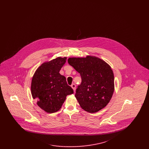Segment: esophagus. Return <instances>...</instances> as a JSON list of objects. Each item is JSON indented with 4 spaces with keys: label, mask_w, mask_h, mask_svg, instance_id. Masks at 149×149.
<instances>
[{
    "label": "esophagus",
    "mask_w": 149,
    "mask_h": 149,
    "mask_svg": "<svg viewBox=\"0 0 149 149\" xmlns=\"http://www.w3.org/2000/svg\"><path fill=\"white\" fill-rule=\"evenodd\" d=\"M71 88L73 89V90H74V91L75 92V89H76V85L75 84H72L71 85Z\"/></svg>",
    "instance_id": "1"
}]
</instances>
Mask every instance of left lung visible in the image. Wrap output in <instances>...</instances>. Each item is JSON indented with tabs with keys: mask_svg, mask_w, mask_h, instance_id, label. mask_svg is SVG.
<instances>
[{
	"mask_svg": "<svg viewBox=\"0 0 149 149\" xmlns=\"http://www.w3.org/2000/svg\"><path fill=\"white\" fill-rule=\"evenodd\" d=\"M68 63L80 74L81 83L75 97L85 111L94 113L104 108L114 92V75L110 66L95 57L69 58Z\"/></svg>",
	"mask_w": 149,
	"mask_h": 149,
	"instance_id": "8db88e82",
	"label": "left lung"
}]
</instances>
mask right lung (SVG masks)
I'll return each instance as SVG.
<instances>
[{
    "label": "right lung",
    "instance_id": "obj_1",
    "mask_svg": "<svg viewBox=\"0 0 149 149\" xmlns=\"http://www.w3.org/2000/svg\"><path fill=\"white\" fill-rule=\"evenodd\" d=\"M66 59V57H57L43 63L37 69L32 79V97L37 105L47 113L58 111L66 96L74 93L65 77L59 73Z\"/></svg>",
    "mask_w": 149,
    "mask_h": 149
}]
</instances>
